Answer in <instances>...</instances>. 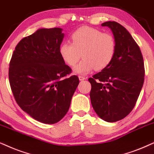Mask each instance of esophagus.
I'll use <instances>...</instances> for the list:
<instances>
[{
  "label": "esophagus",
  "instance_id": "obj_1",
  "mask_svg": "<svg viewBox=\"0 0 154 154\" xmlns=\"http://www.w3.org/2000/svg\"><path fill=\"white\" fill-rule=\"evenodd\" d=\"M79 80H80V81H83V80H85V79H86V77H83V76L79 75Z\"/></svg>",
  "mask_w": 154,
  "mask_h": 154
}]
</instances>
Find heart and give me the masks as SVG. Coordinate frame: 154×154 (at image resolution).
<instances>
[{
    "mask_svg": "<svg viewBox=\"0 0 154 154\" xmlns=\"http://www.w3.org/2000/svg\"><path fill=\"white\" fill-rule=\"evenodd\" d=\"M72 43L64 42L60 47V53L64 61L74 67L82 56L84 59L75 68L78 74L102 70L108 67L114 57L116 42L109 33L91 27H82L72 35Z\"/></svg>",
    "mask_w": 154,
    "mask_h": 154,
    "instance_id": "heart-1",
    "label": "heart"
}]
</instances>
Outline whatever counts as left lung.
<instances>
[{
  "instance_id": "obj_1",
  "label": "left lung",
  "mask_w": 154,
  "mask_h": 154,
  "mask_svg": "<svg viewBox=\"0 0 154 154\" xmlns=\"http://www.w3.org/2000/svg\"><path fill=\"white\" fill-rule=\"evenodd\" d=\"M112 30L116 51L108 67L89 78L91 106L107 122L126 117L135 106L144 82V64L140 48L127 30L114 21L102 24Z\"/></svg>"
}]
</instances>
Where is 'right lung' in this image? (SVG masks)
I'll return each mask as SVG.
<instances>
[{
  "label": "right lung",
  "mask_w": 154,
  "mask_h": 154,
  "mask_svg": "<svg viewBox=\"0 0 154 154\" xmlns=\"http://www.w3.org/2000/svg\"><path fill=\"white\" fill-rule=\"evenodd\" d=\"M65 34L60 28H40L23 38L10 63L9 81L15 100L31 117L55 124L69 110L79 85L60 53Z\"/></svg>",
  "instance_id": "obj_1"
}]
</instances>
